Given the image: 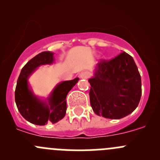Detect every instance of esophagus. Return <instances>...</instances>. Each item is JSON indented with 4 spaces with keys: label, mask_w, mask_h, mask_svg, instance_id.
Here are the masks:
<instances>
[{
    "label": "esophagus",
    "mask_w": 160,
    "mask_h": 160,
    "mask_svg": "<svg viewBox=\"0 0 160 160\" xmlns=\"http://www.w3.org/2000/svg\"><path fill=\"white\" fill-rule=\"evenodd\" d=\"M90 77V73L88 72H82L80 74V77L82 79H88Z\"/></svg>",
    "instance_id": "obj_1"
}]
</instances>
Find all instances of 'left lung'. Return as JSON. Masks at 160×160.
<instances>
[{"label": "left lung", "mask_w": 160, "mask_h": 160, "mask_svg": "<svg viewBox=\"0 0 160 160\" xmlns=\"http://www.w3.org/2000/svg\"><path fill=\"white\" fill-rule=\"evenodd\" d=\"M88 81L90 105L98 115L120 119L138 107L142 95L141 76L133 58L125 52L111 60L101 59Z\"/></svg>", "instance_id": "8db88e82"}]
</instances>
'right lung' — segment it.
<instances>
[{
    "instance_id": "obj_1",
    "label": "right lung",
    "mask_w": 160,
    "mask_h": 160,
    "mask_svg": "<svg viewBox=\"0 0 160 160\" xmlns=\"http://www.w3.org/2000/svg\"><path fill=\"white\" fill-rule=\"evenodd\" d=\"M53 53L42 52L30 59L22 69L15 89V103L22 117L37 125L56 123L62 119L67 111V98L69 91L78 82L79 78L61 82L57 85L46 101L37 98L30 89L28 79L37 67L52 64Z\"/></svg>"
}]
</instances>
